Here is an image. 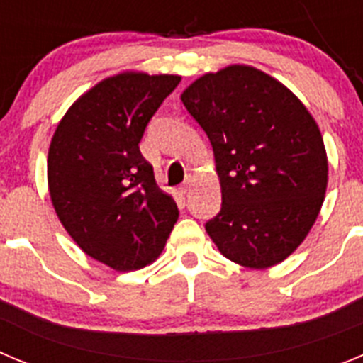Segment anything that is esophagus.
I'll use <instances>...</instances> for the list:
<instances>
[{
  "instance_id": "esophagus-1",
  "label": "esophagus",
  "mask_w": 363,
  "mask_h": 363,
  "mask_svg": "<svg viewBox=\"0 0 363 363\" xmlns=\"http://www.w3.org/2000/svg\"><path fill=\"white\" fill-rule=\"evenodd\" d=\"M189 186H191V177H189V175H186L184 182H182V184L179 186V194H181V195L188 194V191H189Z\"/></svg>"
}]
</instances>
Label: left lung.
Masks as SVG:
<instances>
[{
    "instance_id": "obj_1",
    "label": "left lung",
    "mask_w": 363,
    "mask_h": 363,
    "mask_svg": "<svg viewBox=\"0 0 363 363\" xmlns=\"http://www.w3.org/2000/svg\"><path fill=\"white\" fill-rule=\"evenodd\" d=\"M213 148L222 206L206 231L253 269L286 260L308 237L328 188L322 133L302 101L247 65L204 74L181 96Z\"/></svg>"
}]
</instances>
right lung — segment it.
<instances>
[{"mask_svg": "<svg viewBox=\"0 0 363 363\" xmlns=\"http://www.w3.org/2000/svg\"><path fill=\"white\" fill-rule=\"evenodd\" d=\"M179 76L123 72L72 104L48 148V191L61 224L92 259L116 271L148 266L179 210L155 182L139 143Z\"/></svg>", "mask_w": 363, "mask_h": 363, "instance_id": "1", "label": "right lung"}]
</instances>
